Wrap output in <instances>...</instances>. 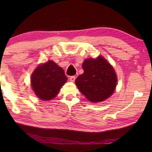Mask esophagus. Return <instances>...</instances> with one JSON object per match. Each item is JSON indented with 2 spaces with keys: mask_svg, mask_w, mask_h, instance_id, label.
Segmentation results:
<instances>
[{
  "mask_svg": "<svg viewBox=\"0 0 152 152\" xmlns=\"http://www.w3.org/2000/svg\"><path fill=\"white\" fill-rule=\"evenodd\" d=\"M75 80V76H71L70 77V81L71 82H74Z\"/></svg>",
  "mask_w": 152,
  "mask_h": 152,
  "instance_id": "1",
  "label": "esophagus"
}]
</instances>
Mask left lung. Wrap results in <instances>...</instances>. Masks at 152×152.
Masks as SVG:
<instances>
[{
  "instance_id": "8db88e82",
  "label": "left lung",
  "mask_w": 152,
  "mask_h": 152,
  "mask_svg": "<svg viewBox=\"0 0 152 152\" xmlns=\"http://www.w3.org/2000/svg\"><path fill=\"white\" fill-rule=\"evenodd\" d=\"M84 73L75 84L81 93L91 102H100L109 98L115 91L118 79L115 70L102 56L86 59L82 64Z\"/></svg>"
}]
</instances>
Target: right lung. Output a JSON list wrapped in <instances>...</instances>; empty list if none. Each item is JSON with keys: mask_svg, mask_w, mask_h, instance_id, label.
Returning <instances> with one entry per match:
<instances>
[{"mask_svg": "<svg viewBox=\"0 0 152 152\" xmlns=\"http://www.w3.org/2000/svg\"><path fill=\"white\" fill-rule=\"evenodd\" d=\"M68 78L63 68L49 60L41 64L31 75V85L37 97L48 101L57 96Z\"/></svg>", "mask_w": 152, "mask_h": 152, "instance_id": "1", "label": "right lung"}]
</instances>
